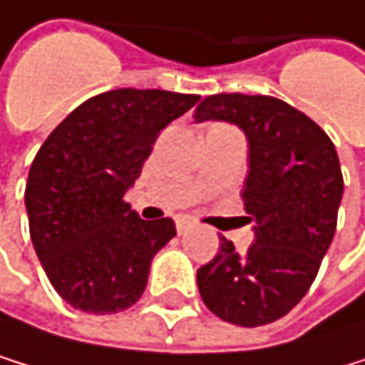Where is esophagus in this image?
Listing matches in <instances>:
<instances>
[{
	"instance_id": "34e87169",
	"label": "esophagus",
	"mask_w": 365,
	"mask_h": 365,
	"mask_svg": "<svg viewBox=\"0 0 365 365\" xmlns=\"http://www.w3.org/2000/svg\"><path fill=\"white\" fill-rule=\"evenodd\" d=\"M175 224H177V232H179V235H181V232H186V230L192 226V222H190L188 217H177V219H175Z\"/></svg>"
}]
</instances>
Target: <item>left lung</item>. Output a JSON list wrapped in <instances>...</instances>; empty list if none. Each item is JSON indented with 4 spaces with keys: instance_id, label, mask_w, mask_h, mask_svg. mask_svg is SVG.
Segmentation results:
<instances>
[{
    "instance_id": "8db88e82",
    "label": "left lung",
    "mask_w": 365,
    "mask_h": 365,
    "mask_svg": "<svg viewBox=\"0 0 365 365\" xmlns=\"http://www.w3.org/2000/svg\"><path fill=\"white\" fill-rule=\"evenodd\" d=\"M195 121H226L248 141L244 204L255 244L219 252L197 270L204 304L219 319L255 328L288 314L312 286L328 252L344 197L339 157L330 137L290 103L266 95H212Z\"/></svg>"
}]
</instances>
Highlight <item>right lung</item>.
I'll list each match as a JSON object with an SVG mask.
<instances>
[{
	"mask_svg": "<svg viewBox=\"0 0 365 365\" xmlns=\"http://www.w3.org/2000/svg\"><path fill=\"white\" fill-rule=\"evenodd\" d=\"M197 95L119 88L77 106L48 135L26 184L39 262L77 310L110 314L146 290L153 257L177 235L168 217L143 222L123 201L159 133Z\"/></svg>",
	"mask_w": 365,
	"mask_h": 365,
	"instance_id": "1",
	"label": "right lung"
}]
</instances>
